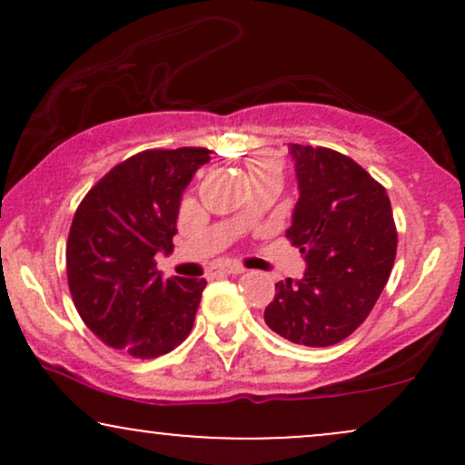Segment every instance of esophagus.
I'll return each instance as SVG.
<instances>
[{"label":"esophagus","instance_id":"obj_1","mask_svg":"<svg viewBox=\"0 0 465 465\" xmlns=\"http://www.w3.org/2000/svg\"><path fill=\"white\" fill-rule=\"evenodd\" d=\"M216 273H223V275H240V273H244V269L240 264H221V266H216L214 271H212L210 275H216Z\"/></svg>","mask_w":465,"mask_h":465}]
</instances>
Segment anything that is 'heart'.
<instances>
[{
	"label": "heart",
	"instance_id": "1",
	"mask_svg": "<svg viewBox=\"0 0 465 465\" xmlns=\"http://www.w3.org/2000/svg\"><path fill=\"white\" fill-rule=\"evenodd\" d=\"M247 168H249L251 177H255V174H262V173H266V170L280 168V162H277L273 154L258 153V154H251V157L247 159Z\"/></svg>",
	"mask_w": 465,
	"mask_h": 465
}]
</instances>
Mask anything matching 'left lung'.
<instances>
[{
    "mask_svg": "<svg viewBox=\"0 0 465 465\" xmlns=\"http://www.w3.org/2000/svg\"><path fill=\"white\" fill-rule=\"evenodd\" d=\"M300 201L286 238L306 258L302 280L275 284L264 322L297 345L328 348L376 306L398 249L387 190L348 154L288 143Z\"/></svg>",
    "mask_w": 465,
    "mask_h": 465,
    "instance_id": "left-lung-1",
    "label": "left lung"
}]
</instances>
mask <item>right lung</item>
<instances>
[{"label":"right lung","mask_w":465,"mask_h":465,"mask_svg":"<svg viewBox=\"0 0 465 465\" xmlns=\"http://www.w3.org/2000/svg\"><path fill=\"white\" fill-rule=\"evenodd\" d=\"M207 148L142 151L111 168L80 201L67 238V284L92 332L135 359L183 343L207 282L157 271L173 251L179 203Z\"/></svg>","instance_id":"right-lung-1"}]
</instances>
